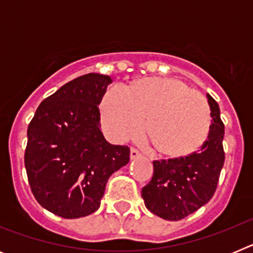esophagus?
Wrapping results in <instances>:
<instances>
[{
	"label": "esophagus",
	"instance_id": "1",
	"mask_svg": "<svg viewBox=\"0 0 253 253\" xmlns=\"http://www.w3.org/2000/svg\"><path fill=\"white\" fill-rule=\"evenodd\" d=\"M140 156H142V153H140L138 149H135V148L130 149V158H131V160H135V158L140 157Z\"/></svg>",
	"mask_w": 253,
	"mask_h": 253
}]
</instances>
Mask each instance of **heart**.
I'll return each instance as SVG.
<instances>
[{"mask_svg":"<svg viewBox=\"0 0 253 253\" xmlns=\"http://www.w3.org/2000/svg\"><path fill=\"white\" fill-rule=\"evenodd\" d=\"M160 152L185 156L207 139L211 114L207 97L172 77H151L128 87L116 84L101 102L105 131L116 142L137 137L143 130Z\"/></svg>","mask_w":253,"mask_h":253,"instance_id":"obj_1","label":"heart"}]
</instances>
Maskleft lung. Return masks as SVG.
I'll use <instances>...</instances> for the list:
<instances>
[{
	"label": "left lung",
	"mask_w": 253,
	"mask_h": 253,
	"mask_svg": "<svg viewBox=\"0 0 253 253\" xmlns=\"http://www.w3.org/2000/svg\"><path fill=\"white\" fill-rule=\"evenodd\" d=\"M211 114L208 138L189 156L153 162V177L142 189L151 213L166 220H180L213 198L224 165V124L215 100L207 93Z\"/></svg>",
	"instance_id": "obj_1"
}]
</instances>
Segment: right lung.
Segmentation results:
<instances>
[{"instance_id": "add662e5", "label": "right lung", "mask_w": 253, "mask_h": 253, "mask_svg": "<svg viewBox=\"0 0 253 253\" xmlns=\"http://www.w3.org/2000/svg\"><path fill=\"white\" fill-rule=\"evenodd\" d=\"M113 82L88 73L46 97L28 128L25 169L37 202L66 219L100 208L114 172L130 160L126 146H114L100 130L99 106Z\"/></svg>"}]
</instances>
